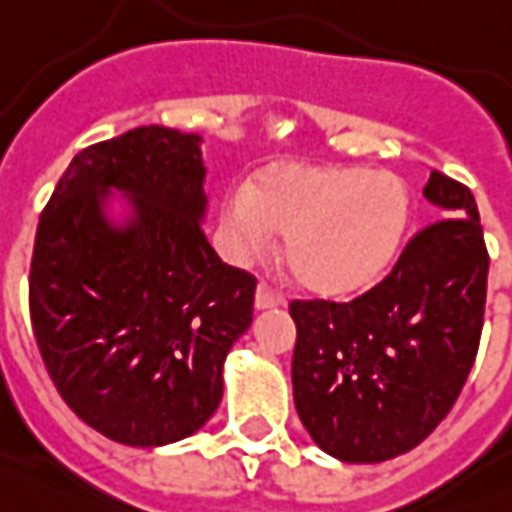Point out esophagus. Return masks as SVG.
<instances>
[{
  "label": "esophagus",
  "mask_w": 512,
  "mask_h": 512,
  "mask_svg": "<svg viewBox=\"0 0 512 512\" xmlns=\"http://www.w3.org/2000/svg\"><path fill=\"white\" fill-rule=\"evenodd\" d=\"M274 306H285V295L277 293L272 285L259 282V287H256V308L264 311V308H274Z\"/></svg>",
  "instance_id": "34e87169"
}]
</instances>
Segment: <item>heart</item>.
Returning <instances> with one entry per match:
<instances>
[{
	"label": "heart",
	"instance_id": "1",
	"mask_svg": "<svg viewBox=\"0 0 512 512\" xmlns=\"http://www.w3.org/2000/svg\"><path fill=\"white\" fill-rule=\"evenodd\" d=\"M222 222L240 256L285 238L287 272L303 290L348 298L387 272L411 222L408 188L392 172L353 164L274 162L222 201Z\"/></svg>",
	"mask_w": 512,
	"mask_h": 512
}]
</instances>
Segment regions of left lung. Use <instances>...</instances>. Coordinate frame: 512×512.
I'll list each match as a JSON object with an SVG mask.
<instances>
[{
  "mask_svg": "<svg viewBox=\"0 0 512 512\" xmlns=\"http://www.w3.org/2000/svg\"><path fill=\"white\" fill-rule=\"evenodd\" d=\"M442 217L418 230L379 285L350 303L293 301V398L332 458L382 463L421 445L476 361L489 253L474 193L434 170Z\"/></svg>",
  "mask_w": 512,
  "mask_h": 512,
  "instance_id": "left-lung-1",
  "label": "left lung"
}]
</instances>
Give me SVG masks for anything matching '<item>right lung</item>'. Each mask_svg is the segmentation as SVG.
<instances>
[{
	"mask_svg": "<svg viewBox=\"0 0 512 512\" xmlns=\"http://www.w3.org/2000/svg\"><path fill=\"white\" fill-rule=\"evenodd\" d=\"M201 138L143 125L75 156L33 243L28 303L62 400L133 447L190 437L222 400V366L253 322L256 277L209 246ZM134 214H103L108 188Z\"/></svg>",
	"mask_w": 512,
	"mask_h": 512,
	"instance_id": "right-lung-1",
	"label": "right lung"
}]
</instances>
